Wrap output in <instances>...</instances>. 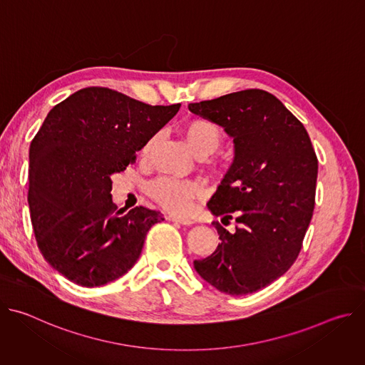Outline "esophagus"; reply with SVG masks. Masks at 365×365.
<instances>
[{"label":"esophagus","mask_w":365,"mask_h":365,"mask_svg":"<svg viewBox=\"0 0 365 365\" xmlns=\"http://www.w3.org/2000/svg\"><path fill=\"white\" fill-rule=\"evenodd\" d=\"M168 220H169V221H173V222H179V224L186 225V227H189V225H192V224H193V221H192V220L185 218V217H178V215H169V217H168Z\"/></svg>","instance_id":"obj_1"}]
</instances>
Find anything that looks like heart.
<instances>
[{
  "label": "heart",
  "instance_id": "heart-1",
  "mask_svg": "<svg viewBox=\"0 0 365 365\" xmlns=\"http://www.w3.org/2000/svg\"><path fill=\"white\" fill-rule=\"evenodd\" d=\"M186 143L195 155H210L222 144V130L214 121L207 118H192L183 127ZM151 141L144 147V153L150 148ZM203 192L200 183L176 178H160L148 187L150 196L175 212H187L193 199Z\"/></svg>",
  "mask_w": 365,
  "mask_h": 365
}]
</instances>
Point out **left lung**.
I'll use <instances>...</instances> for the list:
<instances>
[{"label":"left lung","instance_id":"8db88e82","mask_svg":"<svg viewBox=\"0 0 365 365\" xmlns=\"http://www.w3.org/2000/svg\"><path fill=\"white\" fill-rule=\"evenodd\" d=\"M189 111L234 141L232 165L207 207L238 224L234 234L217 227L221 244L193 267L222 293H254L283 276L299 255L315 206V150L303 124L262 89L189 103Z\"/></svg>","mask_w":365,"mask_h":365}]
</instances>
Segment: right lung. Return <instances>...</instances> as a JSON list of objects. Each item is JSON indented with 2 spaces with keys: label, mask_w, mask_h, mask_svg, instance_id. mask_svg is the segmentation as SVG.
I'll use <instances>...</instances> for the list:
<instances>
[{
  "label": "right lung",
  "mask_w": 365,
  "mask_h": 365,
  "mask_svg": "<svg viewBox=\"0 0 365 365\" xmlns=\"http://www.w3.org/2000/svg\"><path fill=\"white\" fill-rule=\"evenodd\" d=\"M179 108L92 86L47 114L30 144L29 206L43 257L68 280L98 287L124 276L148 230L165 220L144 206L117 211L111 178Z\"/></svg>",
  "instance_id": "obj_1"
}]
</instances>
